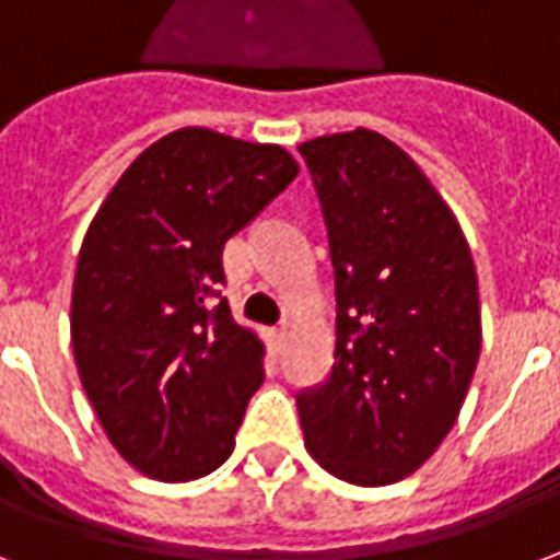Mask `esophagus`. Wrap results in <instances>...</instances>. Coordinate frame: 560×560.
<instances>
[{"label":"esophagus","instance_id":"34e87169","mask_svg":"<svg viewBox=\"0 0 560 560\" xmlns=\"http://www.w3.org/2000/svg\"><path fill=\"white\" fill-rule=\"evenodd\" d=\"M283 337H285V322H280L277 328H271V340H275V349H280Z\"/></svg>","mask_w":560,"mask_h":560}]
</instances>
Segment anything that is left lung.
Returning a JSON list of instances; mask_svg holds the SVG:
<instances>
[{
	"instance_id": "obj_1",
	"label": "left lung",
	"mask_w": 560,
	"mask_h": 560,
	"mask_svg": "<svg viewBox=\"0 0 560 560\" xmlns=\"http://www.w3.org/2000/svg\"><path fill=\"white\" fill-rule=\"evenodd\" d=\"M328 226L337 346L295 397L307 451L358 487L397 483L456 423L480 354V301L459 223L375 130L301 145Z\"/></svg>"
}]
</instances>
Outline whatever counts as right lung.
I'll list each match as a JSON object with an SVG mask.
<instances>
[{
	"label": "right lung",
	"instance_id": "1",
	"mask_svg": "<svg viewBox=\"0 0 560 560\" xmlns=\"http://www.w3.org/2000/svg\"><path fill=\"white\" fill-rule=\"evenodd\" d=\"M298 175L280 145L182 128L130 163L85 232L71 298L80 382L142 475L182 483L230 459L265 378L232 319L223 247Z\"/></svg>",
	"mask_w": 560,
	"mask_h": 560
}]
</instances>
